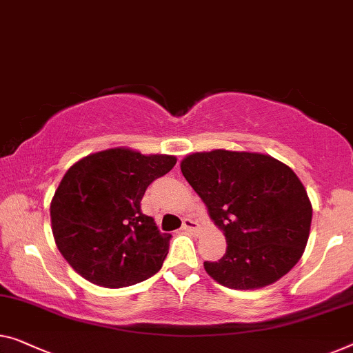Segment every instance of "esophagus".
<instances>
[{
    "instance_id": "esophagus-1",
    "label": "esophagus",
    "mask_w": 353,
    "mask_h": 353,
    "mask_svg": "<svg viewBox=\"0 0 353 353\" xmlns=\"http://www.w3.org/2000/svg\"><path fill=\"white\" fill-rule=\"evenodd\" d=\"M199 228V225L196 220L193 219H183V223H182V230L183 231H196Z\"/></svg>"
}]
</instances>
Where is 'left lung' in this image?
Listing matches in <instances>:
<instances>
[{"instance_id":"left-lung-1","label":"left lung","mask_w":353,"mask_h":353,"mask_svg":"<svg viewBox=\"0 0 353 353\" xmlns=\"http://www.w3.org/2000/svg\"><path fill=\"white\" fill-rule=\"evenodd\" d=\"M181 171L227 239L204 270L220 285L256 290L277 282L301 259L312 222L306 188L290 166L259 152H193Z\"/></svg>"}]
</instances>
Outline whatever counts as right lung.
Returning <instances> with one entry per match:
<instances>
[{"label": "right lung", "mask_w": 353, "mask_h": 353, "mask_svg": "<svg viewBox=\"0 0 353 353\" xmlns=\"http://www.w3.org/2000/svg\"><path fill=\"white\" fill-rule=\"evenodd\" d=\"M176 161L174 155L114 147L83 157L65 172L50 201V222L60 254L77 274L94 285L122 288L160 271L171 234L141 212V199Z\"/></svg>", "instance_id": "right-lung-1"}]
</instances>
